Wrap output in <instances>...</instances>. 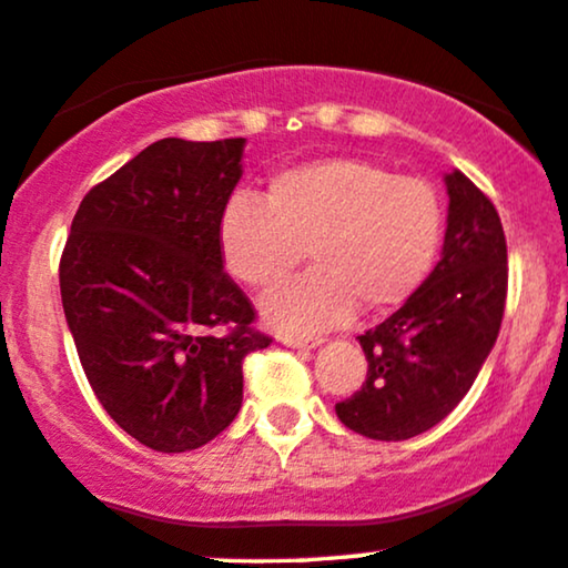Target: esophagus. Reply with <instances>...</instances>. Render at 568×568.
<instances>
[{
  "instance_id": "1",
  "label": "esophagus",
  "mask_w": 568,
  "mask_h": 568,
  "mask_svg": "<svg viewBox=\"0 0 568 568\" xmlns=\"http://www.w3.org/2000/svg\"><path fill=\"white\" fill-rule=\"evenodd\" d=\"M280 344L291 346V349H314L317 344H323V338H317V336H293V333H285V336H280Z\"/></svg>"
}]
</instances>
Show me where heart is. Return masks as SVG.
Returning a JSON list of instances; mask_svg holds the SVG:
<instances>
[{
	"label": "heart",
	"mask_w": 568,
	"mask_h": 568,
	"mask_svg": "<svg viewBox=\"0 0 568 568\" xmlns=\"http://www.w3.org/2000/svg\"><path fill=\"white\" fill-rule=\"evenodd\" d=\"M442 237L432 182L392 174L367 159H320L275 172L264 203L237 195L219 216L227 272L270 291L304 262L314 270L264 302L283 331H317L359 312H386L413 296Z\"/></svg>",
	"instance_id": "1"
}]
</instances>
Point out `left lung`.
<instances>
[{
    "label": "left lung",
    "mask_w": 568,
    "mask_h": 568,
    "mask_svg": "<svg viewBox=\"0 0 568 568\" xmlns=\"http://www.w3.org/2000/svg\"><path fill=\"white\" fill-rule=\"evenodd\" d=\"M444 182L449 214L442 258L392 317L362 333L365 384L336 405L341 423L367 439H413L447 418L500 333L508 296L500 214L463 172Z\"/></svg>",
    "instance_id": "left-lung-1"
}]
</instances>
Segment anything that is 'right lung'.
Masks as SVG:
<instances>
[{
    "label": "right lung",
    "mask_w": 568,
    "mask_h": 568,
    "mask_svg": "<svg viewBox=\"0 0 568 568\" xmlns=\"http://www.w3.org/2000/svg\"><path fill=\"white\" fill-rule=\"evenodd\" d=\"M243 145V136L148 145L84 195L60 256L89 386L155 453H187L222 434L243 402V359L272 344L216 241Z\"/></svg>",
    "instance_id": "add662e5"
}]
</instances>
